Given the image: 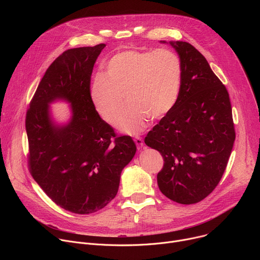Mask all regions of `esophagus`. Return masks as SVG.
<instances>
[{"label":"esophagus","mask_w":260,"mask_h":260,"mask_svg":"<svg viewBox=\"0 0 260 260\" xmlns=\"http://www.w3.org/2000/svg\"><path fill=\"white\" fill-rule=\"evenodd\" d=\"M135 143L137 145L138 150H142V148L144 147V141L141 138H136L135 139Z\"/></svg>","instance_id":"1"}]
</instances>
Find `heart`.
<instances>
[{"label":"heart","mask_w":260,"mask_h":260,"mask_svg":"<svg viewBox=\"0 0 260 260\" xmlns=\"http://www.w3.org/2000/svg\"><path fill=\"white\" fill-rule=\"evenodd\" d=\"M182 63L169 49L148 51L125 50L111 57L104 74H98L89 86V98L99 116L114 123L128 135H138L149 116L157 119L167 115L179 99Z\"/></svg>","instance_id":"heart-1"}]
</instances>
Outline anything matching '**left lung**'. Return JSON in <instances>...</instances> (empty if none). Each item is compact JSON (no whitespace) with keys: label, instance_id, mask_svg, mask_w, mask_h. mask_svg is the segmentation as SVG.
I'll return each mask as SVG.
<instances>
[{"label":"left lung","instance_id":"8db88e82","mask_svg":"<svg viewBox=\"0 0 260 260\" xmlns=\"http://www.w3.org/2000/svg\"><path fill=\"white\" fill-rule=\"evenodd\" d=\"M168 44L182 63L180 94L175 107L148 133L145 144L164 157L157 174L160 191L176 203L190 205L217 186L236 133L229 92L205 56L187 42Z\"/></svg>","mask_w":260,"mask_h":260}]
</instances>
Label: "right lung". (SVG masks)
Returning a JSON list of instances; mask_svg holds the SVG:
<instances>
[{
    "instance_id": "add662e5",
    "label": "right lung",
    "mask_w": 260,
    "mask_h": 260,
    "mask_svg": "<svg viewBox=\"0 0 260 260\" xmlns=\"http://www.w3.org/2000/svg\"><path fill=\"white\" fill-rule=\"evenodd\" d=\"M105 46L60 54L39 83L25 118L32 178L56 205L76 214L94 213L115 198L121 172L137 151L129 136L116 137L89 98L93 66ZM59 100L70 105L64 124L54 121L50 110Z\"/></svg>"
}]
</instances>
